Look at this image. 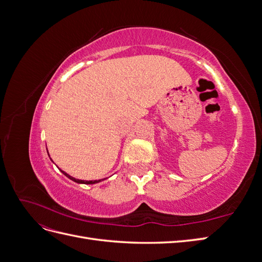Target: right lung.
Segmentation results:
<instances>
[{
    "mask_svg": "<svg viewBox=\"0 0 262 262\" xmlns=\"http://www.w3.org/2000/svg\"><path fill=\"white\" fill-rule=\"evenodd\" d=\"M61 170V169H60ZM61 172L63 173V175H66L69 179H71V180H73V181H75V182H77V184H84V185H93V184H97V182H100V181H102L104 179H98V180H80V179H76V178H74V177H72V176H70L69 173H67L66 171H63V170H61Z\"/></svg>",
    "mask_w": 262,
    "mask_h": 262,
    "instance_id": "1",
    "label": "right lung"
}]
</instances>
